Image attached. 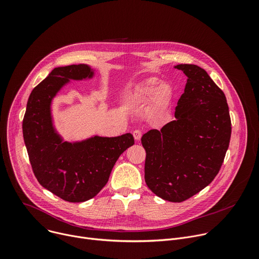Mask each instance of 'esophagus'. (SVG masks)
Instances as JSON below:
<instances>
[{"mask_svg": "<svg viewBox=\"0 0 259 259\" xmlns=\"http://www.w3.org/2000/svg\"><path fill=\"white\" fill-rule=\"evenodd\" d=\"M133 136H134V139H135L136 141H139L140 138H141V136H142V133H141L140 130H135V131L133 132Z\"/></svg>", "mask_w": 259, "mask_h": 259, "instance_id": "obj_1", "label": "esophagus"}]
</instances>
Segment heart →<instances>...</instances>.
Listing matches in <instances>:
<instances>
[{
    "instance_id": "1",
    "label": "heart",
    "mask_w": 259,
    "mask_h": 259,
    "mask_svg": "<svg viewBox=\"0 0 259 259\" xmlns=\"http://www.w3.org/2000/svg\"><path fill=\"white\" fill-rule=\"evenodd\" d=\"M173 99L172 85L155 77L140 81L131 87L126 95V101L131 105H143L150 101L151 110L157 115L168 112Z\"/></svg>"
}]
</instances>
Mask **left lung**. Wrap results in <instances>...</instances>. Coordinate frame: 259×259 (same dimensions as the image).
I'll use <instances>...</instances> for the list:
<instances>
[{
    "label": "left lung",
    "mask_w": 259,
    "mask_h": 259,
    "mask_svg": "<svg viewBox=\"0 0 259 259\" xmlns=\"http://www.w3.org/2000/svg\"><path fill=\"white\" fill-rule=\"evenodd\" d=\"M188 77L175 120L142 135L146 186L163 200L179 203L215 178L229 149L232 124L225 93L205 69L177 64Z\"/></svg>",
    "instance_id": "obj_1"
}]
</instances>
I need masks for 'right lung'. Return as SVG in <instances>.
<instances>
[{"label":"right lung","mask_w":259,"mask_h":259,"mask_svg":"<svg viewBox=\"0 0 259 259\" xmlns=\"http://www.w3.org/2000/svg\"><path fill=\"white\" fill-rule=\"evenodd\" d=\"M88 64L52 69L31 91L22 123L29 162L41 186L64 201L80 203L94 198L108 181L119 157L134 144L131 133L115 137L93 135L64 141L55 128L52 102L70 81L93 79Z\"/></svg>","instance_id":"1"}]
</instances>
